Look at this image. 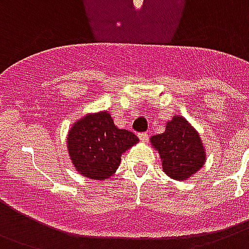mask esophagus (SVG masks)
<instances>
[{
  "instance_id": "34e87169",
  "label": "esophagus",
  "mask_w": 249,
  "mask_h": 249,
  "mask_svg": "<svg viewBox=\"0 0 249 249\" xmlns=\"http://www.w3.org/2000/svg\"><path fill=\"white\" fill-rule=\"evenodd\" d=\"M138 136H139V139H140V140L144 142H145L146 140H148V138H149V135L146 134V132H142V134H139Z\"/></svg>"
}]
</instances>
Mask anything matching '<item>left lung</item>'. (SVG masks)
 Returning <instances> with one entry per match:
<instances>
[{
    "label": "left lung",
    "mask_w": 249,
    "mask_h": 249,
    "mask_svg": "<svg viewBox=\"0 0 249 249\" xmlns=\"http://www.w3.org/2000/svg\"><path fill=\"white\" fill-rule=\"evenodd\" d=\"M159 151L165 174L175 180H187L207 161V152L200 135L182 115H174L162 134L151 138Z\"/></svg>",
    "instance_id": "8db88e82"
}]
</instances>
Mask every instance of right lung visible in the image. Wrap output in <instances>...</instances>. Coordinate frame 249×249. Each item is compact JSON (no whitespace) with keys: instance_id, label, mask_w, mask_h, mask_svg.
I'll use <instances>...</instances> for the list:
<instances>
[{"instance_id":"obj_1","label":"right lung","mask_w":249,"mask_h":249,"mask_svg":"<svg viewBox=\"0 0 249 249\" xmlns=\"http://www.w3.org/2000/svg\"><path fill=\"white\" fill-rule=\"evenodd\" d=\"M138 142L131 131L115 126L110 113L98 111L72 124L67 135V149L79 174L103 180L114 174L121 156Z\"/></svg>"}]
</instances>
